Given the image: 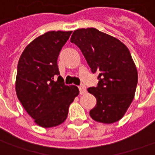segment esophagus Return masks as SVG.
<instances>
[{
	"instance_id": "1",
	"label": "esophagus",
	"mask_w": 155,
	"mask_h": 155,
	"mask_svg": "<svg viewBox=\"0 0 155 155\" xmlns=\"http://www.w3.org/2000/svg\"><path fill=\"white\" fill-rule=\"evenodd\" d=\"M79 91H80V94H84L86 93V91H87V88H86V87L84 85H80L78 87Z\"/></svg>"
}]
</instances>
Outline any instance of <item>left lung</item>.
Instances as JSON below:
<instances>
[{
	"label": "left lung",
	"instance_id": "obj_1",
	"mask_svg": "<svg viewBox=\"0 0 155 155\" xmlns=\"http://www.w3.org/2000/svg\"><path fill=\"white\" fill-rule=\"evenodd\" d=\"M70 41L81 49L91 72L99 73L97 87L87 88L97 99L90 116L98 122L118 121L133 101L138 82L129 49L119 39L95 28L73 31Z\"/></svg>",
	"mask_w": 155,
	"mask_h": 155
}]
</instances>
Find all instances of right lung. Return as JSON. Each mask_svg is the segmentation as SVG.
Returning <instances> with one entry per match:
<instances>
[{"label":"right lung","instance_id":"obj_1","mask_svg":"<svg viewBox=\"0 0 155 155\" xmlns=\"http://www.w3.org/2000/svg\"><path fill=\"white\" fill-rule=\"evenodd\" d=\"M71 34L49 31L39 36L25 48L18 63V99L35 122L45 128L64 122L70 104L79 93L76 86L65 85L57 62Z\"/></svg>","mask_w":155,"mask_h":155}]
</instances>
